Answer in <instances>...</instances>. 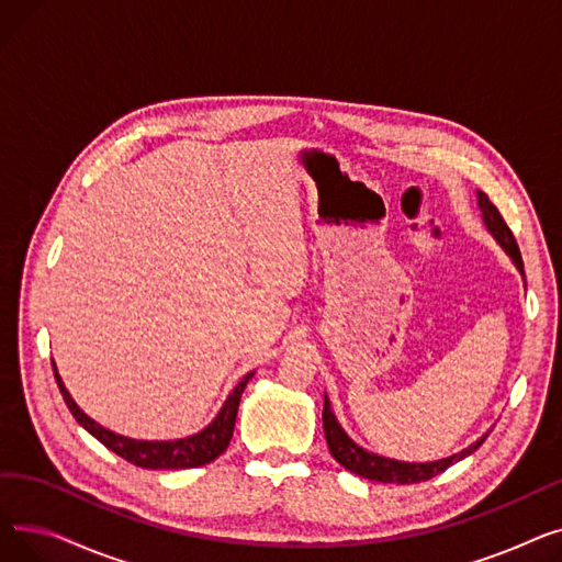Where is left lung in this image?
<instances>
[{
	"label": "left lung",
	"instance_id": "left-lung-1",
	"mask_svg": "<svg viewBox=\"0 0 562 562\" xmlns=\"http://www.w3.org/2000/svg\"><path fill=\"white\" fill-rule=\"evenodd\" d=\"M476 202H479L483 225L494 236V241L506 250V255L517 266L519 276L524 278V261H521V255H519V248H517V241H515L510 227L506 225L504 218H501L498 210L490 202V198L483 191H476ZM323 432H326L328 449H330L333 458L344 469L352 471V474H358L360 479H367V481L396 483V485L422 483V481H428V479L441 474V471L449 469L451 464H456V462L464 460L467 456L474 453L483 445L485 437H487V432H485L483 437H479L474 441V445H469L460 453H453V456L441 458V460H432V462H403V460L385 458V456H380V453L367 451L364 447L358 445L356 439H350V435L337 422V415H335V409H333V403H330L328 394L323 396Z\"/></svg>",
	"mask_w": 562,
	"mask_h": 562
}]
</instances>
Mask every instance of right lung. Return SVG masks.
Masks as SVG:
<instances>
[{
  "label": "right lung",
  "mask_w": 562,
  "mask_h": 562,
  "mask_svg": "<svg viewBox=\"0 0 562 562\" xmlns=\"http://www.w3.org/2000/svg\"><path fill=\"white\" fill-rule=\"evenodd\" d=\"M52 367H54L56 385H58V390H61V396H64L68 409L72 412V417L77 419V424L91 432L98 441H102L109 451H113L115 456H121L127 462L143 467V469H189V467H202L206 462L216 460L229 445L232 432H234L236 412H239V403H241V394L248 385V380L255 375V371H250L239 380V385L229 392V396L225 398L214 422L210 426H204L200 432L182 437V439H134V437L117 435V432L100 426L95 419L88 417L86 412L75 403L70 392L66 390L64 380H61V375H58L54 362H52Z\"/></svg>",
  "instance_id": "add662e5"
}]
</instances>
